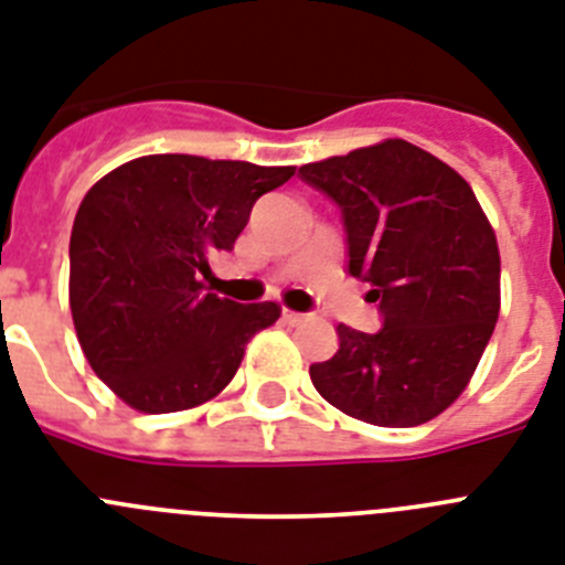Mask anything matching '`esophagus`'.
<instances>
[{
  "instance_id": "34e87169",
  "label": "esophagus",
  "mask_w": 565,
  "mask_h": 565,
  "mask_svg": "<svg viewBox=\"0 0 565 565\" xmlns=\"http://www.w3.org/2000/svg\"><path fill=\"white\" fill-rule=\"evenodd\" d=\"M281 318H284V321H287V323H292V327H298V323L307 321V316H303V312H292V310H284Z\"/></svg>"
}]
</instances>
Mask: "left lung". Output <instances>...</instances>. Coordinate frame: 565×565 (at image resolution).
<instances>
[{
	"instance_id": "8db88e82",
	"label": "left lung",
	"mask_w": 565,
	"mask_h": 565,
	"mask_svg": "<svg viewBox=\"0 0 565 565\" xmlns=\"http://www.w3.org/2000/svg\"><path fill=\"white\" fill-rule=\"evenodd\" d=\"M341 210L347 269L370 284L381 330L338 323L310 366L323 401L375 426H418L466 390L500 312V253L472 188L404 139L303 164Z\"/></svg>"
}]
</instances>
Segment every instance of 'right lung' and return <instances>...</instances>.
<instances>
[{"label":"right lung","mask_w":565,"mask_h":565,"mask_svg":"<svg viewBox=\"0 0 565 565\" xmlns=\"http://www.w3.org/2000/svg\"><path fill=\"white\" fill-rule=\"evenodd\" d=\"M296 167L141 156L87 190L71 233V312L93 372L139 412L215 398L244 347L276 323L273 301L204 289L210 258L230 253L264 193Z\"/></svg>","instance_id":"1"}]
</instances>
